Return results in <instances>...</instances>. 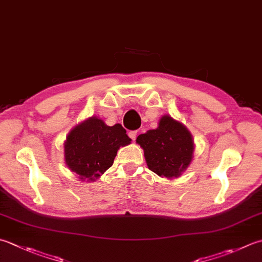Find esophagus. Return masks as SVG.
Instances as JSON below:
<instances>
[{
  "instance_id": "esophagus-1",
  "label": "esophagus",
  "mask_w": 262,
  "mask_h": 262,
  "mask_svg": "<svg viewBox=\"0 0 262 262\" xmlns=\"http://www.w3.org/2000/svg\"><path fill=\"white\" fill-rule=\"evenodd\" d=\"M128 136H129L133 141H135L136 137H137V130L129 132V133H128Z\"/></svg>"
}]
</instances>
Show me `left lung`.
Listing matches in <instances>:
<instances>
[{"label": "left lung", "instance_id": "1", "mask_svg": "<svg viewBox=\"0 0 262 262\" xmlns=\"http://www.w3.org/2000/svg\"><path fill=\"white\" fill-rule=\"evenodd\" d=\"M136 143L144 150L148 169L160 177L177 178L192 161V134L182 122L168 115L161 117L156 129L138 135Z\"/></svg>", "mask_w": 262, "mask_h": 262}]
</instances>
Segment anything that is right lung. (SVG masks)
<instances>
[{"label": "right lung", "instance_id": "add662e5", "mask_svg": "<svg viewBox=\"0 0 262 262\" xmlns=\"http://www.w3.org/2000/svg\"><path fill=\"white\" fill-rule=\"evenodd\" d=\"M120 124L107 126L91 117L70 130L64 142V161L81 181L93 182L114 163L120 146L130 143Z\"/></svg>", "mask_w": 262, "mask_h": 262}]
</instances>
